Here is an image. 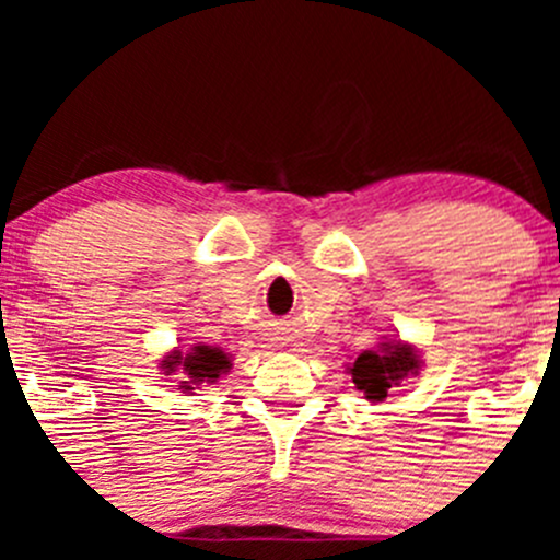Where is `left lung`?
Instances as JSON below:
<instances>
[{"mask_svg":"<svg viewBox=\"0 0 560 560\" xmlns=\"http://www.w3.org/2000/svg\"><path fill=\"white\" fill-rule=\"evenodd\" d=\"M420 354L411 343L385 341L380 349H365L358 360L347 369L354 387L369 400H385L393 387H398L406 376L420 371Z\"/></svg>","mask_w":560,"mask_h":560,"instance_id":"obj_1","label":"left lung"}]
</instances>
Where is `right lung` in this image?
Segmentation results:
<instances>
[{
    "label": "right lung",
    "instance_id": "obj_1",
    "mask_svg": "<svg viewBox=\"0 0 560 560\" xmlns=\"http://www.w3.org/2000/svg\"><path fill=\"white\" fill-rule=\"evenodd\" d=\"M160 365L167 376L175 374V371L184 374V382L178 385L180 389H195V385H202V382L211 385V382H217L219 376L228 374L233 360H230L222 349L200 343V347H191V352L186 354L175 349V352L167 354Z\"/></svg>",
    "mask_w": 560,
    "mask_h": 560
}]
</instances>
